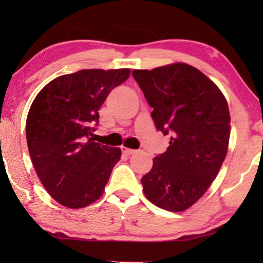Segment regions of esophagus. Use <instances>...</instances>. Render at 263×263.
I'll list each match as a JSON object with an SVG mask.
<instances>
[{"label":"esophagus","instance_id":"esophagus-1","mask_svg":"<svg viewBox=\"0 0 263 263\" xmlns=\"http://www.w3.org/2000/svg\"><path fill=\"white\" fill-rule=\"evenodd\" d=\"M122 152H123L125 156H130V154H134L136 151L132 148H127V147H122Z\"/></svg>","mask_w":263,"mask_h":263}]
</instances>
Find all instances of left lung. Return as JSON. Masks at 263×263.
Instances as JSON below:
<instances>
[{"instance_id":"8db88e82","label":"left lung","mask_w":263,"mask_h":263,"mask_svg":"<svg viewBox=\"0 0 263 263\" xmlns=\"http://www.w3.org/2000/svg\"><path fill=\"white\" fill-rule=\"evenodd\" d=\"M133 77L153 107L156 128L171 136L166 152L154 158L141 178L143 194L163 210L185 211L207 192L224 163L228 102L213 81L185 63L134 70Z\"/></svg>"}]
</instances>
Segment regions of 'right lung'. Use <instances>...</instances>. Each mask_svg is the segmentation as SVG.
Listing matches in <instances>:
<instances>
[{"instance_id":"1","label":"right lung","mask_w":263,"mask_h":263,"mask_svg":"<svg viewBox=\"0 0 263 263\" xmlns=\"http://www.w3.org/2000/svg\"><path fill=\"white\" fill-rule=\"evenodd\" d=\"M129 69H82L50 81L35 97L26 120V139L39 179L57 202L88 206L103 195L121 149L89 138L99 107Z\"/></svg>"}]
</instances>
